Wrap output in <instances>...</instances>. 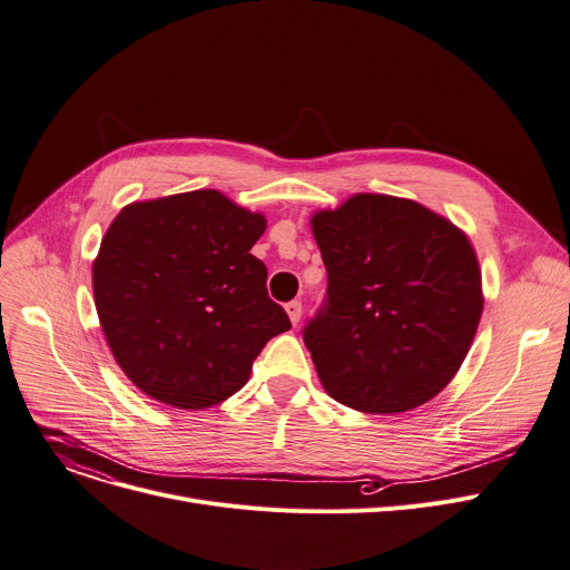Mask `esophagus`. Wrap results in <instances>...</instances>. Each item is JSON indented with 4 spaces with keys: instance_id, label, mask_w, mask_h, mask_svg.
<instances>
[{
    "instance_id": "34e87169",
    "label": "esophagus",
    "mask_w": 570,
    "mask_h": 570,
    "mask_svg": "<svg viewBox=\"0 0 570 570\" xmlns=\"http://www.w3.org/2000/svg\"><path fill=\"white\" fill-rule=\"evenodd\" d=\"M286 314H288L291 323L297 325V323H299V316H302V302H299V299H291L288 305H286Z\"/></svg>"
}]
</instances>
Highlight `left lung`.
I'll return each mask as SVG.
<instances>
[{"label":"left lung","instance_id":"obj_1","mask_svg":"<svg viewBox=\"0 0 570 570\" xmlns=\"http://www.w3.org/2000/svg\"><path fill=\"white\" fill-rule=\"evenodd\" d=\"M327 302L302 332L325 392L399 414L459 373L481 312L476 252L456 224L412 199L360 193L316 210Z\"/></svg>","mask_w":570,"mask_h":570}]
</instances>
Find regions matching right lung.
Here are the masks:
<instances>
[{"label": "right lung", "mask_w": 570, "mask_h": 570, "mask_svg": "<svg viewBox=\"0 0 570 570\" xmlns=\"http://www.w3.org/2000/svg\"><path fill=\"white\" fill-rule=\"evenodd\" d=\"M265 217L219 189L121 208L94 261V299L114 360L146 396L204 410L234 396L286 312L249 249Z\"/></svg>", "instance_id": "right-lung-1"}]
</instances>
